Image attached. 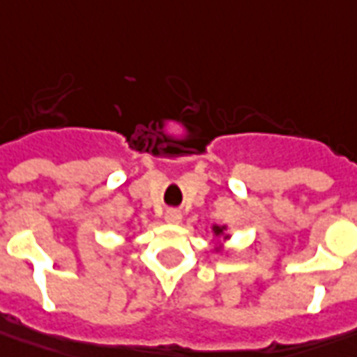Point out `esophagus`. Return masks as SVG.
<instances>
[{
  "mask_svg": "<svg viewBox=\"0 0 357 357\" xmlns=\"http://www.w3.org/2000/svg\"><path fill=\"white\" fill-rule=\"evenodd\" d=\"M166 221L167 223H179L181 221V213H179L178 209H167Z\"/></svg>",
  "mask_w": 357,
  "mask_h": 357,
  "instance_id": "1",
  "label": "esophagus"
}]
</instances>
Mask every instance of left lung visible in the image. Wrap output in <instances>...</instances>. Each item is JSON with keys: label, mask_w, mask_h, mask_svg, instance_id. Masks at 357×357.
<instances>
[{"label": "left lung", "mask_w": 357, "mask_h": 357, "mask_svg": "<svg viewBox=\"0 0 357 357\" xmlns=\"http://www.w3.org/2000/svg\"><path fill=\"white\" fill-rule=\"evenodd\" d=\"M223 233V227H215V235H221Z\"/></svg>", "instance_id": "obj_1"}]
</instances>
